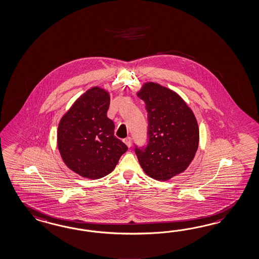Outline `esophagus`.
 <instances>
[{
    "instance_id": "34e87169",
    "label": "esophagus",
    "mask_w": 259,
    "mask_h": 259,
    "mask_svg": "<svg viewBox=\"0 0 259 259\" xmlns=\"http://www.w3.org/2000/svg\"><path fill=\"white\" fill-rule=\"evenodd\" d=\"M124 143L126 144L128 148H131L132 147V138L131 137H126V138L124 139Z\"/></svg>"
}]
</instances>
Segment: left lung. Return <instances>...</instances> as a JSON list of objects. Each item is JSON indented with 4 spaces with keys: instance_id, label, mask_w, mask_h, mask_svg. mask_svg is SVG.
I'll list each match as a JSON object with an SVG mask.
<instances>
[{
    "instance_id": "1",
    "label": "left lung",
    "mask_w": 259,
    "mask_h": 259,
    "mask_svg": "<svg viewBox=\"0 0 259 259\" xmlns=\"http://www.w3.org/2000/svg\"><path fill=\"white\" fill-rule=\"evenodd\" d=\"M137 96L148 111V145L135 146L142 168L149 177L166 181L185 171L199 147V126L191 109L175 92L154 82Z\"/></svg>"
}]
</instances>
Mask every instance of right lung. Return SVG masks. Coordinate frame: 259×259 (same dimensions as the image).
<instances>
[{
  "mask_svg": "<svg viewBox=\"0 0 259 259\" xmlns=\"http://www.w3.org/2000/svg\"><path fill=\"white\" fill-rule=\"evenodd\" d=\"M109 107V93L94 87L73 104L59 122L60 155L67 166L82 177H105L127 150L114 136V123L107 116Z\"/></svg>",
  "mask_w": 259,
  "mask_h": 259,
  "instance_id": "1",
  "label": "right lung"
}]
</instances>
